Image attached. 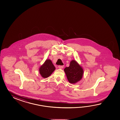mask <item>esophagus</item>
I'll return each instance as SVG.
<instances>
[{
  "label": "esophagus",
  "instance_id": "obj_1",
  "mask_svg": "<svg viewBox=\"0 0 120 120\" xmlns=\"http://www.w3.org/2000/svg\"><path fill=\"white\" fill-rule=\"evenodd\" d=\"M64 67V66H58V68H59V69H63Z\"/></svg>",
  "mask_w": 120,
  "mask_h": 120
}]
</instances>
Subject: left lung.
Here are the masks:
<instances>
[{
	"mask_svg": "<svg viewBox=\"0 0 120 120\" xmlns=\"http://www.w3.org/2000/svg\"><path fill=\"white\" fill-rule=\"evenodd\" d=\"M64 70L70 83H76L82 79L83 69L75 60L71 61L69 67H66Z\"/></svg>",
	"mask_w": 120,
	"mask_h": 120,
	"instance_id": "obj_1",
	"label": "left lung"
}]
</instances>
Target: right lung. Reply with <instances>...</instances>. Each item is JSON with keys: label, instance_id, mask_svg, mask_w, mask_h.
<instances>
[{"label": "right lung", "instance_id": "add662e5", "mask_svg": "<svg viewBox=\"0 0 120 120\" xmlns=\"http://www.w3.org/2000/svg\"><path fill=\"white\" fill-rule=\"evenodd\" d=\"M55 67L50 60H47L39 68V73L44 78H48L55 70Z\"/></svg>", "mask_w": 120, "mask_h": 120}]
</instances>
